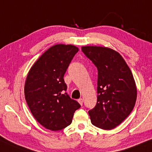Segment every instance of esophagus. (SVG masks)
Masks as SVG:
<instances>
[{
	"label": "esophagus",
	"mask_w": 152,
	"mask_h": 152,
	"mask_svg": "<svg viewBox=\"0 0 152 152\" xmlns=\"http://www.w3.org/2000/svg\"><path fill=\"white\" fill-rule=\"evenodd\" d=\"M78 102L80 103L81 105H83V99H82V98H79V99L78 100Z\"/></svg>",
	"instance_id": "esophagus-1"
}]
</instances>
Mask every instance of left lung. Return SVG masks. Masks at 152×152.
Wrapping results in <instances>:
<instances>
[{"instance_id":"8db88e82","label":"left lung","mask_w":152,"mask_h":152,"mask_svg":"<svg viewBox=\"0 0 152 152\" xmlns=\"http://www.w3.org/2000/svg\"><path fill=\"white\" fill-rule=\"evenodd\" d=\"M82 52L98 69L97 103L88 111L92 124L111 129L125 120L134 108L137 88L122 56L113 49L86 46Z\"/></svg>"}]
</instances>
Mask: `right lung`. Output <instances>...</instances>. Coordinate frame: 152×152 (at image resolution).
I'll use <instances>...</instances> for the list:
<instances>
[{"mask_svg":"<svg viewBox=\"0 0 152 152\" xmlns=\"http://www.w3.org/2000/svg\"><path fill=\"white\" fill-rule=\"evenodd\" d=\"M78 49L73 45L50 47L29 71L25 84V100L32 115L45 128L57 131L72 122L81 105L66 93L64 76Z\"/></svg>","mask_w":152,"mask_h":152,"instance_id":"right-lung-1","label":"right lung"}]
</instances>
